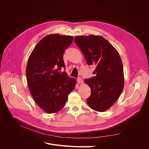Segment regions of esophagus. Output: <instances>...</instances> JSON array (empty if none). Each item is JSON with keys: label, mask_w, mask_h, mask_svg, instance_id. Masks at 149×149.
Here are the masks:
<instances>
[{"label": "esophagus", "mask_w": 149, "mask_h": 149, "mask_svg": "<svg viewBox=\"0 0 149 149\" xmlns=\"http://www.w3.org/2000/svg\"><path fill=\"white\" fill-rule=\"evenodd\" d=\"M77 81H78V83H79V84H80V83H83V79L81 78H78V79H77Z\"/></svg>", "instance_id": "obj_1"}]
</instances>
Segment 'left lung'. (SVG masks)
<instances>
[{
	"label": "left lung",
	"instance_id": "obj_1",
	"mask_svg": "<svg viewBox=\"0 0 149 149\" xmlns=\"http://www.w3.org/2000/svg\"><path fill=\"white\" fill-rule=\"evenodd\" d=\"M74 42L80 48L88 65H94L95 76L86 79L91 94L87 99L92 109L104 112L119 97L124 84L123 62L119 53L101 36H77Z\"/></svg>",
	"mask_w": 149,
	"mask_h": 149
}]
</instances>
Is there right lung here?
Returning <instances> with one entry per match:
<instances>
[{
    "mask_svg": "<svg viewBox=\"0 0 149 149\" xmlns=\"http://www.w3.org/2000/svg\"><path fill=\"white\" fill-rule=\"evenodd\" d=\"M68 35H49L33 49L27 62L26 76L28 87L37 105L48 114L55 113L64 107L76 80L68 76L63 61L65 50L73 42ZM61 72V71H60Z\"/></svg>",
    "mask_w": 149,
    "mask_h": 149,
    "instance_id": "right-lung-1",
    "label": "right lung"
}]
</instances>
